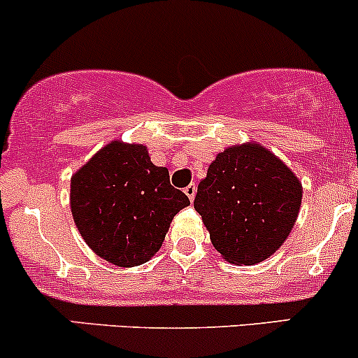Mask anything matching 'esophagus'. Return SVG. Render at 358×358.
<instances>
[{"instance_id": "esophagus-1", "label": "esophagus", "mask_w": 358, "mask_h": 358, "mask_svg": "<svg viewBox=\"0 0 358 358\" xmlns=\"http://www.w3.org/2000/svg\"><path fill=\"white\" fill-rule=\"evenodd\" d=\"M185 194L190 200L195 199V194H197V187H195V183H190V185L185 188Z\"/></svg>"}]
</instances>
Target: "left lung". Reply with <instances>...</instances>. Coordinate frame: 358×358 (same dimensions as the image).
<instances>
[{"label": "left lung", "mask_w": 358, "mask_h": 358, "mask_svg": "<svg viewBox=\"0 0 358 358\" xmlns=\"http://www.w3.org/2000/svg\"><path fill=\"white\" fill-rule=\"evenodd\" d=\"M301 199L302 185L290 168L268 149L248 143L215 156L194 207L224 260L255 265L284 245Z\"/></svg>", "instance_id": "left-lung-1"}]
</instances>
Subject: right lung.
I'll use <instances>...</instances> for the list:
<instances>
[{
  "label": "right lung",
  "mask_w": 358,
  "mask_h": 358,
  "mask_svg": "<svg viewBox=\"0 0 358 358\" xmlns=\"http://www.w3.org/2000/svg\"><path fill=\"white\" fill-rule=\"evenodd\" d=\"M71 212L100 258L117 266L146 263L190 200L155 166L146 146L112 141L71 178Z\"/></svg>",
  "instance_id": "1"
}]
</instances>
